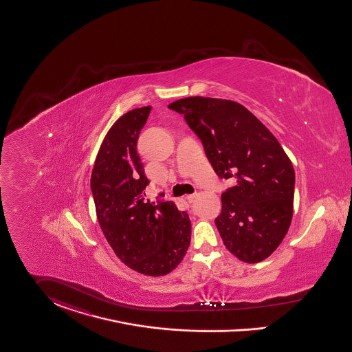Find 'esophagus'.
I'll return each instance as SVG.
<instances>
[{"label":"esophagus","mask_w":352,"mask_h":352,"mask_svg":"<svg viewBox=\"0 0 352 352\" xmlns=\"http://www.w3.org/2000/svg\"><path fill=\"white\" fill-rule=\"evenodd\" d=\"M196 197H197V193H192V195H187V196H186L188 203L195 201V199H196Z\"/></svg>","instance_id":"obj_1"}]
</instances>
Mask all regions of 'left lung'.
<instances>
[{"mask_svg":"<svg viewBox=\"0 0 352 352\" xmlns=\"http://www.w3.org/2000/svg\"><path fill=\"white\" fill-rule=\"evenodd\" d=\"M168 108L184 115L213 170L234 180L214 219L227 250L245 263L268 258L288 232L294 213L295 170L280 142L231 100L195 96Z\"/></svg>","mask_w":352,"mask_h":352,"instance_id":"8db88e82","label":"left lung"}]
</instances>
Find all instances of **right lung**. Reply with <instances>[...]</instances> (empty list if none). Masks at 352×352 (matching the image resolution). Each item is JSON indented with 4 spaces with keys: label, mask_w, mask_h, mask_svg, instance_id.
Wrapping results in <instances>:
<instances>
[{
    "label": "right lung",
    "mask_w": 352,
    "mask_h": 352,
    "mask_svg": "<svg viewBox=\"0 0 352 352\" xmlns=\"http://www.w3.org/2000/svg\"><path fill=\"white\" fill-rule=\"evenodd\" d=\"M152 107L136 108L111 126L100 145L91 176L102 234L125 265L146 276H164L187 254L190 221L173 201L149 203V180L138 139Z\"/></svg>",
    "instance_id": "1"
}]
</instances>
